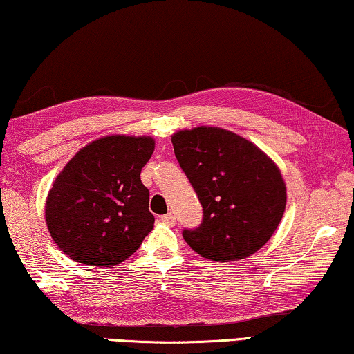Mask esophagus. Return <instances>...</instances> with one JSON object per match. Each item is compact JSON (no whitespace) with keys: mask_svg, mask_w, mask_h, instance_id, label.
I'll use <instances>...</instances> for the list:
<instances>
[{"mask_svg":"<svg viewBox=\"0 0 354 354\" xmlns=\"http://www.w3.org/2000/svg\"><path fill=\"white\" fill-rule=\"evenodd\" d=\"M160 221L161 223H165V225H174V223H176V215L174 214H167V215H162V216H160Z\"/></svg>","mask_w":354,"mask_h":354,"instance_id":"34e87169","label":"esophagus"}]
</instances>
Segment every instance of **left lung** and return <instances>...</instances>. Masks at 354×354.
Wrapping results in <instances>:
<instances>
[{
  "label": "left lung",
  "mask_w": 354,
  "mask_h": 354,
  "mask_svg": "<svg viewBox=\"0 0 354 354\" xmlns=\"http://www.w3.org/2000/svg\"><path fill=\"white\" fill-rule=\"evenodd\" d=\"M174 153L203 205V223L183 239L201 257L230 263L257 253L286 207L281 172L263 150L218 127L182 129Z\"/></svg>",
  "instance_id": "obj_1"
}]
</instances>
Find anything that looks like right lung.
I'll return each instance as SVG.
<instances>
[{
  "instance_id": "add662e5",
  "label": "right lung",
  "mask_w": 354,
  "mask_h": 354,
  "mask_svg": "<svg viewBox=\"0 0 354 354\" xmlns=\"http://www.w3.org/2000/svg\"><path fill=\"white\" fill-rule=\"evenodd\" d=\"M155 150L149 136H106L80 149L53 182L46 223L58 248L75 263L120 264L153 230L140 171Z\"/></svg>"
}]
</instances>
